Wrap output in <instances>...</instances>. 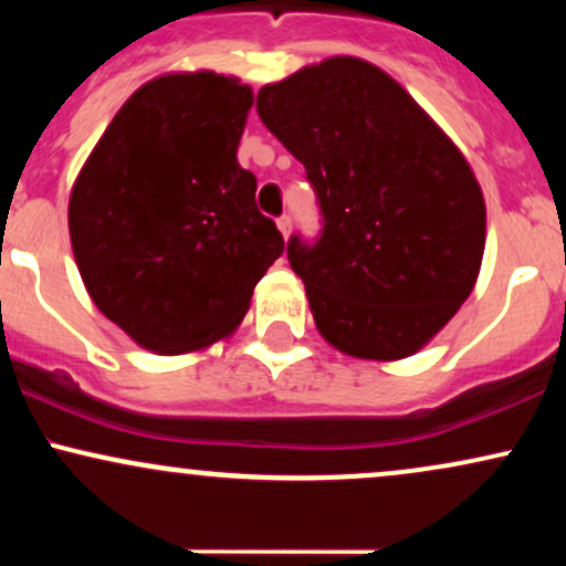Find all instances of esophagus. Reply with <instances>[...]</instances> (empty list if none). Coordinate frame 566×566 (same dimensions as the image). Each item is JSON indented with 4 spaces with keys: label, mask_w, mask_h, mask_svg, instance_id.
<instances>
[{
    "label": "esophagus",
    "mask_w": 566,
    "mask_h": 566,
    "mask_svg": "<svg viewBox=\"0 0 566 566\" xmlns=\"http://www.w3.org/2000/svg\"><path fill=\"white\" fill-rule=\"evenodd\" d=\"M276 226H279V231H282V237L287 239V237H290V229H292V220H290V216L276 218Z\"/></svg>",
    "instance_id": "1"
}]
</instances>
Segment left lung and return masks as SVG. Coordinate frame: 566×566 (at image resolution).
<instances>
[{"label": "left lung", "instance_id": "8db88e82", "mask_svg": "<svg viewBox=\"0 0 566 566\" xmlns=\"http://www.w3.org/2000/svg\"><path fill=\"white\" fill-rule=\"evenodd\" d=\"M258 116L305 167L316 242L292 233L316 329L356 359L423 348L476 284L484 197L469 161L399 82L329 57L258 93Z\"/></svg>", "mask_w": 566, "mask_h": 566}]
</instances>
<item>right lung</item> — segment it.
I'll use <instances>...</instances> for the list:
<instances>
[{
	"label": "right lung",
	"mask_w": 566,
	"mask_h": 566,
	"mask_svg": "<svg viewBox=\"0 0 566 566\" xmlns=\"http://www.w3.org/2000/svg\"><path fill=\"white\" fill-rule=\"evenodd\" d=\"M252 90L167 74L119 108L69 201L76 265L97 308L143 348L186 354L229 335L284 252L237 161Z\"/></svg>",
	"instance_id": "obj_1"
}]
</instances>
